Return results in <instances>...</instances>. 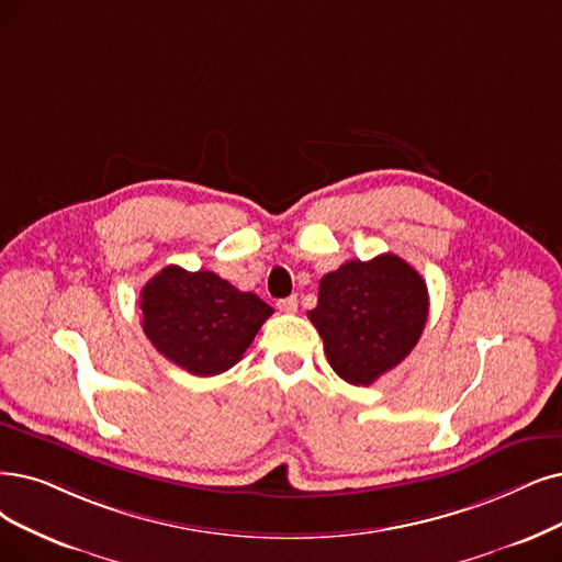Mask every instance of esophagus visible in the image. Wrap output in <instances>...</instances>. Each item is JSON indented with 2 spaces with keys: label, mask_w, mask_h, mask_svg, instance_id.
Masks as SVG:
<instances>
[{
  "label": "esophagus",
  "mask_w": 562,
  "mask_h": 562,
  "mask_svg": "<svg viewBox=\"0 0 562 562\" xmlns=\"http://www.w3.org/2000/svg\"><path fill=\"white\" fill-rule=\"evenodd\" d=\"M277 306H279V311H283V313H295V311H297V295H290V297H285V300H279Z\"/></svg>",
  "instance_id": "esophagus-1"
}]
</instances>
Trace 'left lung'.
I'll use <instances>...</instances> for the list:
<instances>
[{"label":"left lung","instance_id":"left-lung-1","mask_svg":"<svg viewBox=\"0 0 562 562\" xmlns=\"http://www.w3.org/2000/svg\"><path fill=\"white\" fill-rule=\"evenodd\" d=\"M429 318V290L417 269L394 254L348 260L321 279L308 321L329 367L350 385H371L417 346Z\"/></svg>","mask_w":562,"mask_h":562}]
</instances>
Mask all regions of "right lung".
Masks as SVG:
<instances>
[{
	"label": "right lung",
	"instance_id": "add662e5",
	"mask_svg": "<svg viewBox=\"0 0 562 562\" xmlns=\"http://www.w3.org/2000/svg\"><path fill=\"white\" fill-rule=\"evenodd\" d=\"M143 331L172 364L193 375L235 367L274 308L207 269L168 265L140 290Z\"/></svg>",
	"mask_w": 562,
	"mask_h": 562
}]
</instances>
